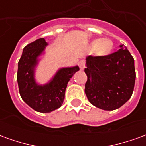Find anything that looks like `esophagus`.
Masks as SVG:
<instances>
[{"label": "esophagus", "mask_w": 146, "mask_h": 146, "mask_svg": "<svg viewBox=\"0 0 146 146\" xmlns=\"http://www.w3.org/2000/svg\"><path fill=\"white\" fill-rule=\"evenodd\" d=\"M85 62L84 60H80L79 62V67L80 70H83L84 68H85Z\"/></svg>", "instance_id": "esophagus-1"}]
</instances>
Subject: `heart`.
I'll list each match as a JSON object with an SVG mask.
<instances>
[{"label": "heart", "instance_id": "1", "mask_svg": "<svg viewBox=\"0 0 146 146\" xmlns=\"http://www.w3.org/2000/svg\"><path fill=\"white\" fill-rule=\"evenodd\" d=\"M92 47L95 48L96 54L99 55L109 54L113 48V41L109 38L95 40L92 42Z\"/></svg>", "mask_w": 146, "mask_h": 146}]
</instances>
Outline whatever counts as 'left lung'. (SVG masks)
Listing matches in <instances>:
<instances>
[{"instance_id":"1","label":"left lung","mask_w":146,"mask_h":146,"mask_svg":"<svg viewBox=\"0 0 146 146\" xmlns=\"http://www.w3.org/2000/svg\"><path fill=\"white\" fill-rule=\"evenodd\" d=\"M107 55H90L84 72L85 94L93 106L104 110L118 109L128 101L134 91V58L125 46Z\"/></svg>"}]
</instances>
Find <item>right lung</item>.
Returning <instances> with one entry per match:
<instances>
[{"instance_id": "obj_1", "label": "right lung", "mask_w": 146, "mask_h": 146, "mask_svg": "<svg viewBox=\"0 0 146 146\" xmlns=\"http://www.w3.org/2000/svg\"><path fill=\"white\" fill-rule=\"evenodd\" d=\"M48 44L44 38H40L27 44L18 63L17 81L23 100L40 113H50L60 107L65 98L67 84L78 66L61 69L51 82L44 86L37 85L33 78V68L36 58Z\"/></svg>"}]
</instances>
